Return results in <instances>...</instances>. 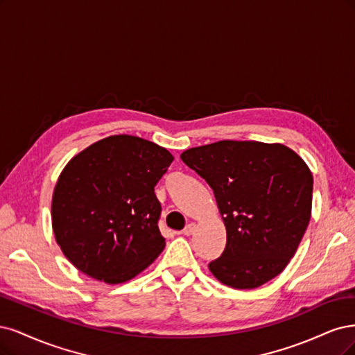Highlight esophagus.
Returning <instances> with one entry per match:
<instances>
[{
  "label": "esophagus",
  "mask_w": 355,
  "mask_h": 355,
  "mask_svg": "<svg viewBox=\"0 0 355 355\" xmlns=\"http://www.w3.org/2000/svg\"><path fill=\"white\" fill-rule=\"evenodd\" d=\"M194 230H196V224H194V223H190V224H187V225H186V228H184V230H182L181 233L184 234V236H191V234L194 233Z\"/></svg>",
  "instance_id": "obj_1"
}]
</instances>
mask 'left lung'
<instances>
[{
  "label": "left lung",
  "instance_id": "obj_1",
  "mask_svg": "<svg viewBox=\"0 0 355 355\" xmlns=\"http://www.w3.org/2000/svg\"><path fill=\"white\" fill-rule=\"evenodd\" d=\"M207 180L227 230V245L209 264L233 289H254L289 264L311 218L313 174L280 143L223 140L181 153Z\"/></svg>",
  "mask_w": 355,
  "mask_h": 355
}]
</instances>
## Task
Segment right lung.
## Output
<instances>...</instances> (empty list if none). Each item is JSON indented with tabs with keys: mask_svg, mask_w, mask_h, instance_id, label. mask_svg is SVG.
I'll use <instances>...</instances> for the list:
<instances>
[{
	"mask_svg": "<svg viewBox=\"0 0 355 355\" xmlns=\"http://www.w3.org/2000/svg\"><path fill=\"white\" fill-rule=\"evenodd\" d=\"M174 156L134 135H110L75 155L59 175L51 224L63 255L109 284L134 279L159 257L165 239L155 186Z\"/></svg>",
	"mask_w": 355,
	"mask_h": 355,
	"instance_id": "add662e5",
	"label": "right lung"
}]
</instances>
